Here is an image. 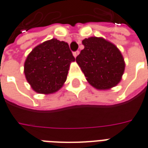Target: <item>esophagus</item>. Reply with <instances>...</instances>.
Returning a JSON list of instances; mask_svg holds the SVG:
<instances>
[{"label": "esophagus", "mask_w": 148, "mask_h": 148, "mask_svg": "<svg viewBox=\"0 0 148 148\" xmlns=\"http://www.w3.org/2000/svg\"><path fill=\"white\" fill-rule=\"evenodd\" d=\"M78 54H79V51H74L73 52V55H74V56L76 58L77 55H78Z\"/></svg>", "instance_id": "esophagus-1"}]
</instances>
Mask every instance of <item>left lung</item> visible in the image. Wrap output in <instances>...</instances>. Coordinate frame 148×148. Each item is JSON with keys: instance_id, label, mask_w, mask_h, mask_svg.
<instances>
[{"instance_id": "left-lung-1", "label": "left lung", "mask_w": 148, "mask_h": 148, "mask_svg": "<svg viewBox=\"0 0 148 148\" xmlns=\"http://www.w3.org/2000/svg\"><path fill=\"white\" fill-rule=\"evenodd\" d=\"M84 49L76 62L89 83L97 90H108L121 80L125 63L120 50L101 37L82 40Z\"/></svg>"}]
</instances>
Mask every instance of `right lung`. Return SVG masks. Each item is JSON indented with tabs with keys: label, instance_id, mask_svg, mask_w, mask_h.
Returning a JSON list of instances; mask_svg holds the SVG:
<instances>
[{
	"label": "right lung",
	"instance_id": "right-lung-1",
	"mask_svg": "<svg viewBox=\"0 0 148 148\" xmlns=\"http://www.w3.org/2000/svg\"><path fill=\"white\" fill-rule=\"evenodd\" d=\"M74 61L67 42L50 39L36 46L27 55L25 77L36 93H55L63 86L70 65Z\"/></svg>",
	"mask_w": 148,
	"mask_h": 148
}]
</instances>
